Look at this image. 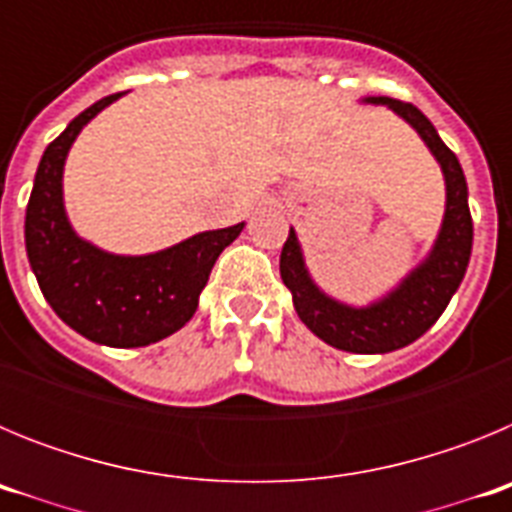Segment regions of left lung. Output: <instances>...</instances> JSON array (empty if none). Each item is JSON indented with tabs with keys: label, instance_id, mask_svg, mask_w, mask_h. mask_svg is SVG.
<instances>
[{
	"label": "left lung",
	"instance_id": "1",
	"mask_svg": "<svg viewBox=\"0 0 512 512\" xmlns=\"http://www.w3.org/2000/svg\"><path fill=\"white\" fill-rule=\"evenodd\" d=\"M361 104H382L405 120L425 148L441 166L446 184V207L431 251L382 297L369 305H348L330 297L318 287L305 264L300 238L289 228L282 248L279 274L284 287L292 292V305L310 333L328 346L348 354H390L397 348L418 341L431 328L467 274L472 256V215H469V189L459 158L449 151L433 122L408 102L392 97H364Z\"/></svg>",
	"mask_w": 512,
	"mask_h": 512
}]
</instances>
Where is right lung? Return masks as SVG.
<instances>
[{
  "label": "right lung",
  "mask_w": 512,
  "mask_h": 512,
  "mask_svg": "<svg viewBox=\"0 0 512 512\" xmlns=\"http://www.w3.org/2000/svg\"><path fill=\"white\" fill-rule=\"evenodd\" d=\"M120 97L94 102L45 148L25 212V248L40 292L63 323L102 346L138 348L164 341L192 320L217 256L246 223L140 256L81 238L63 202V166L81 130Z\"/></svg>",
  "instance_id": "add662e5"
}]
</instances>
